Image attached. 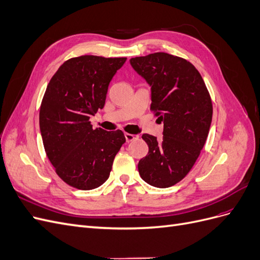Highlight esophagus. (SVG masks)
I'll return each mask as SVG.
<instances>
[{"mask_svg":"<svg viewBox=\"0 0 260 260\" xmlns=\"http://www.w3.org/2000/svg\"><path fill=\"white\" fill-rule=\"evenodd\" d=\"M124 138L127 142H131L133 140H137L139 137L136 135H130V133H124Z\"/></svg>","mask_w":260,"mask_h":260,"instance_id":"34e87169","label":"esophagus"}]
</instances>
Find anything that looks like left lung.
Returning <instances> with one entry per match:
<instances>
[{"instance_id":"obj_1","label":"left lung","mask_w":260,"mask_h":260,"mask_svg":"<svg viewBox=\"0 0 260 260\" xmlns=\"http://www.w3.org/2000/svg\"><path fill=\"white\" fill-rule=\"evenodd\" d=\"M151 88V109L164 121L162 139L143 135L148 153L139 161L146 183L169 187L182 180L199 158L212 118L208 90L190 61L158 52L130 59Z\"/></svg>"}]
</instances>
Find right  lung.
<instances>
[{
  "instance_id": "add662e5",
  "label": "right lung",
  "mask_w": 260,
  "mask_h": 260,
  "mask_svg": "<svg viewBox=\"0 0 260 260\" xmlns=\"http://www.w3.org/2000/svg\"><path fill=\"white\" fill-rule=\"evenodd\" d=\"M127 60L83 55L52 77L40 107L45 153L59 178L79 190L103 184L125 142L121 130H93L90 117L105 105L109 82Z\"/></svg>"
}]
</instances>
